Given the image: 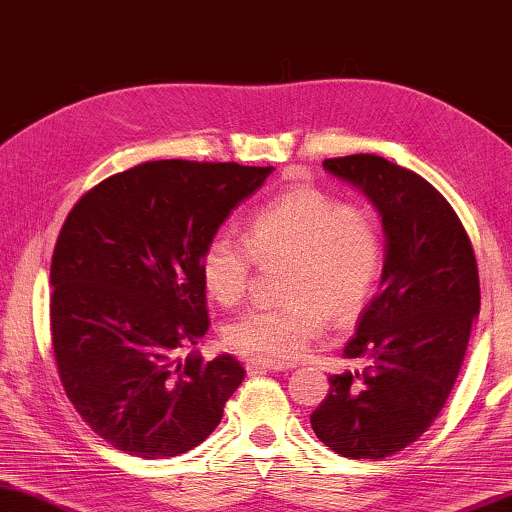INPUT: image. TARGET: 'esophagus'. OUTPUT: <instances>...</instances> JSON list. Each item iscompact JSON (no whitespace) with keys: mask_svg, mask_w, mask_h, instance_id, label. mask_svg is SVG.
<instances>
[{"mask_svg":"<svg viewBox=\"0 0 512 512\" xmlns=\"http://www.w3.org/2000/svg\"><path fill=\"white\" fill-rule=\"evenodd\" d=\"M246 370L250 375H262V372H280V370H287L285 363H278V361H266V358H250L246 363Z\"/></svg>","mask_w":512,"mask_h":512,"instance_id":"34e87169","label":"esophagus"}]
</instances>
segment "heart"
I'll return each instance as SVG.
<instances>
[{
	"mask_svg": "<svg viewBox=\"0 0 512 512\" xmlns=\"http://www.w3.org/2000/svg\"><path fill=\"white\" fill-rule=\"evenodd\" d=\"M246 241L216 234L200 255V276L213 301L236 305L255 264L287 262L282 303L250 308L225 329L239 352L266 361H294L333 324L356 322L384 271V236L377 220L315 188L280 193L246 220Z\"/></svg>",
	"mask_w": 512,
	"mask_h": 512,
	"instance_id": "heart-1",
	"label": "heart"
}]
</instances>
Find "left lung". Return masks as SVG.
Listing matches in <instances>:
<instances>
[{"label":"left lung","mask_w":512,"mask_h":512,"mask_svg":"<svg viewBox=\"0 0 512 512\" xmlns=\"http://www.w3.org/2000/svg\"><path fill=\"white\" fill-rule=\"evenodd\" d=\"M381 213L379 292L358 317L345 358L312 411L317 439L352 460H384L421 437L451 395L480 310L474 246L451 204L421 174L375 154L326 158Z\"/></svg>","instance_id":"left-lung-1"}]
</instances>
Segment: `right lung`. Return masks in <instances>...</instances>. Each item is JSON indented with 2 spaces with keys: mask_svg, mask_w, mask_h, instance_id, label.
<instances>
[{
  "mask_svg": "<svg viewBox=\"0 0 512 512\" xmlns=\"http://www.w3.org/2000/svg\"><path fill=\"white\" fill-rule=\"evenodd\" d=\"M273 167L149 160L68 213L50 266V333L75 411L117 451H193L246 377L234 356L181 349L209 329L200 255Z\"/></svg>",
  "mask_w": 512,
  "mask_h": 512,
  "instance_id": "1",
  "label": "right lung"
}]
</instances>
